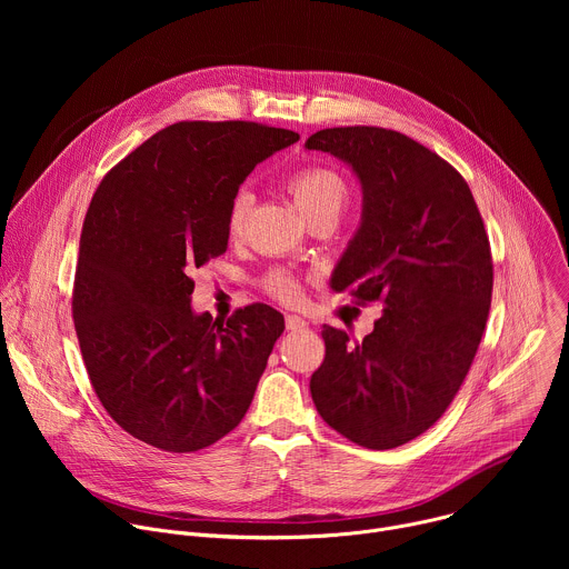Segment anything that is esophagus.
Returning a JSON list of instances; mask_svg holds the SVG:
<instances>
[{
  "mask_svg": "<svg viewBox=\"0 0 569 569\" xmlns=\"http://www.w3.org/2000/svg\"><path fill=\"white\" fill-rule=\"evenodd\" d=\"M286 327L288 331H303L308 327V321L299 315H286Z\"/></svg>",
  "mask_w": 569,
  "mask_h": 569,
  "instance_id": "1",
  "label": "esophagus"
}]
</instances>
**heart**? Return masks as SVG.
Wrapping results in <instances>:
<instances>
[{"mask_svg": "<svg viewBox=\"0 0 569 569\" xmlns=\"http://www.w3.org/2000/svg\"><path fill=\"white\" fill-rule=\"evenodd\" d=\"M283 189L288 191V196L295 200V204L308 220L319 216L338 218L345 211L351 196L347 178L333 167H323V164H310L292 171L290 176H286ZM250 207H252L250 191L240 189L233 193L227 209V233L231 238H238L242 231H246ZM263 288L283 303H295L301 297L299 281L295 279L292 272L283 268H272L263 277Z\"/></svg>", "mask_w": 569, "mask_h": 569, "instance_id": "heart-1", "label": "heart"}]
</instances>
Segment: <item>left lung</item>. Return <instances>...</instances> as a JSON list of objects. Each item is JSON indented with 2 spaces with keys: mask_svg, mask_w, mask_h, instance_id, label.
<instances>
[{
  "mask_svg": "<svg viewBox=\"0 0 569 569\" xmlns=\"http://www.w3.org/2000/svg\"><path fill=\"white\" fill-rule=\"evenodd\" d=\"M306 148L349 161L365 193L331 288L385 308L362 342L323 323L310 393L349 441L398 448L443 417L475 360L493 292L489 233L461 173L408 134L327 128Z\"/></svg>",
  "mask_w": 569,
  "mask_h": 569,
  "instance_id": "left-lung-1",
  "label": "left lung"
}]
</instances>
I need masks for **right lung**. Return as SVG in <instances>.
<instances>
[{"label": "right lung", "mask_w": 569, "mask_h": 569, "mask_svg": "<svg viewBox=\"0 0 569 569\" xmlns=\"http://www.w3.org/2000/svg\"><path fill=\"white\" fill-rule=\"evenodd\" d=\"M297 132L254 121H178L101 180L80 233L73 329L106 412L134 439L196 452L246 417L283 315L227 321L191 310L193 272L227 250V209L259 161Z\"/></svg>", "instance_id": "add662e5"}]
</instances>
